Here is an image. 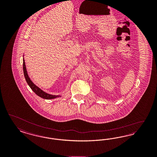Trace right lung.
Wrapping results in <instances>:
<instances>
[{"mask_svg": "<svg viewBox=\"0 0 157 157\" xmlns=\"http://www.w3.org/2000/svg\"><path fill=\"white\" fill-rule=\"evenodd\" d=\"M23 71H24V74L25 78V80L27 82L28 85L31 87V89L33 90V92L36 94L40 98H43L44 99H53L55 98H59L61 97L60 96H56V95H52L48 94L46 92H43L42 89L39 88L37 86H36L31 80L30 79L29 76L28 75L27 71L26 70V67H25V61L23 58Z\"/></svg>", "mask_w": 157, "mask_h": 157, "instance_id": "right-lung-1", "label": "right lung"}]
</instances>
